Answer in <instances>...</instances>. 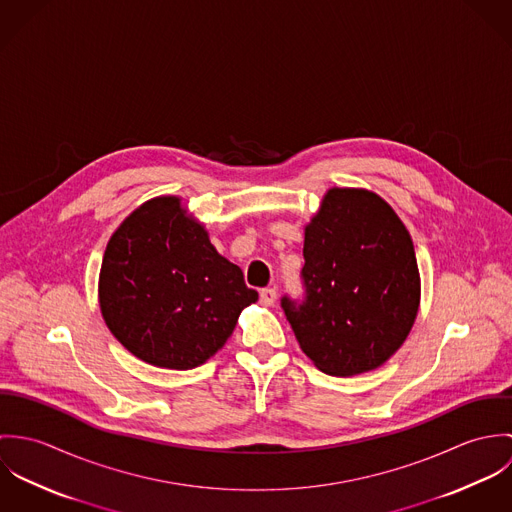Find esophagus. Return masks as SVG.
Returning a JSON list of instances; mask_svg holds the SVG:
<instances>
[{
  "label": "esophagus",
  "mask_w": 512,
  "mask_h": 512,
  "mask_svg": "<svg viewBox=\"0 0 512 512\" xmlns=\"http://www.w3.org/2000/svg\"><path fill=\"white\" fill-rule=\"evenodd\" d=\"M276 297H278V293H276L274 288H266V290L260 292V303L266 305V307H270V305H274Z\"/></svg>",
  "instance_id": "esophagus-1"
}]
</instances>
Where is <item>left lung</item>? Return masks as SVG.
Returning <instances> with one entry per match:
<instances>
[{
    "mask_svg": "<svg viewBox=\"0 0 512 512\" xmlns=\"http://www.w3.org/2000/svg\"><path fill=\"white\" fill-rule=\"evenodd\" d=\"M303 232L305 301L282 299L301 351L331 376L384 365L404 345L420 307L408 228L380 195L331 187Z\"/></svg>",
    "mask_w": 512,
    "mask_h": 512,
    "instance_id": "left-lung-1",
    "label": "left lung"
}]
</instances>
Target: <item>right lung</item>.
I'll use <instances>...</instances> for the list:
<instances>
[{"label": "right lung", "mask_w": 512, "mask_h": 512, "mask_svg": "<svg viewBox=\"0 0 512 512\" xmlns=\"http://www.w3.org/2000/svg\"><path fill=\"white\" fill-rule=\"evenodd\" d=\"M258 301L242 270L177 195L132 211L110 236L98 303L110 333L140 361L189 370L217 355L244 307Z\"/></svg>", "instance_id": "obj_1"}]
</instances>
